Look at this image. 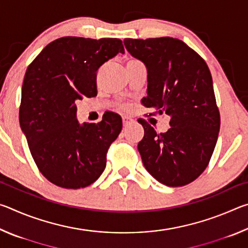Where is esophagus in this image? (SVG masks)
<instances>
[{
	"label": "esophagus",
	"mask_w": 248,
	"mask_h": 248,
	"mask_svg": "<svg viewBox=\"0 0 248 248\" xmlns=\"http://www.w3.org/2000/svg\"><path fill=\"white\" fill-rule=\"evenodd\" d=\"M132 121L133 120L131 118H129V117H124V118H123V124H124V127H127V125H129L130 124H131Z\"/></svg>",
	"instance_id": "esophagus-1"
}]
</instances>
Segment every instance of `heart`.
Masks as SVG:
<instances>
[{
  "label": "heart",
  "mask_w": 248,
  "mask_h": 248,
  "mask_svg": "<svg viewBox=\"0 0 248 248\" xmlns=\"http://www.w3.org/2000/svg\"><path fill=\"white\" fill-rule=\"evenodd\" d=\"M121 109H124V110H128V109H129V106H128V105L124 104V105H121Z\"/></svg>",
  "instance_id": "1"
}]
</instances>
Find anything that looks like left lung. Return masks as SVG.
<instances>
[{"label":"left lung","mask_w":248,"mask_h":248,"mask_svg":"<svg viewBox=\"0 0 248 248\" xmlns=\"http://www.w3.org/2000/svg\"><path fill=\"white\" fill-rule=\"evenodd\" d=\"M124 43L148 69V96L142 104L170 117V128L164 133L138 120L144 128L138 144L142 162L159 183L185 186L207 169L219 136L221 119L211 73L203 59L177 38H127Z\"/></svg>","instance_id":"left-lung-1"}]
</instances>
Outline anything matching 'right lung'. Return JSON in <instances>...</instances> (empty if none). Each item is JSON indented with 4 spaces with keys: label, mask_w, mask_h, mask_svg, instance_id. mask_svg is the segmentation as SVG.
I'll return each mask as SVG.
<instances>
[{
    "label": "right lung",
    "mask_w": 248,
    "mask_h": 248,
    "mask_svg": "<svg viewBox=\"0 0 248 248\" xmlns=\"http://www.w3.org/2000/svg\"><path fill=\"white\" fill-rule=\"evenodd\" d=\"M124 52L117 38L62 37L46 46L25 73L19 124L37 167L66 189L90 186L106 167L107 152L123 129L115 112L97 124H78L75 102L97 95V70Z\"/></svg>",
    "instance_id": "add662e5"
}]
</instances>
